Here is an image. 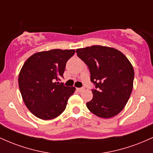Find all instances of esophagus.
<instances>
[{
    "label": "esophagus",
    "instance_id": "34e87169",
    "mask_svg": "<svg viewBox=\"0 0 153 153\" xmlns=\"http://www.w3.org/2000/svg\"><path fill=\"white\" fill-rule=\"evenodd\" d=\"M77 90H78V91H79V92H82V91L85 90V88H78Z\"/></svg>",
    "mask_w": 153,
    "mask_h": 153
}]
</instances>
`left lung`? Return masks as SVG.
I'll return each instance as SVG.
<instances>
[{"label": "left lung", "instance_id": "8db88e82", "mask_svg": "<svg viewBox=\"0 0 153 153\" xmlns=\"http://www.w3.org/2000/svg\"><path fill=\"white\" fill-rule=\"evenodd\" d=\"M77 55L88 67L91 80L97 90L86 103L97 117L109 119L120 113L133 88L132 65L122 52L113 47L94 45L76 50Z\"/></svg>", "mask_w": 153, "mask_h": 153}]
</instances>
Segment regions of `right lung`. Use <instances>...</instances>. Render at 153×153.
Instances as JSON below:
<instances>
[{"label": "right lung", "mask_w": 153, "mask_h": 153, "mask_svg": "<svg viewBox=\"0 0 153 153\" xmlns=\"http://www.w3.org/2000/svg\"><path fill=\"white\" fill-rule=\"evenodd\" d=\"M74 50L54 49L36 52L23 65L19 75V86L23 101L39 119L50 120L65 109L75 88L59 84L67 61Z\"/></svg>", "instance_id": "obj_1"}]
</instances>
